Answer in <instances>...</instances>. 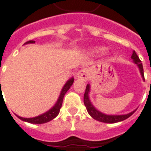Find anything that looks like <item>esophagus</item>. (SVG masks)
I'll list each match as a JSON object with an SVG mask.
<instances>
[{
  "label": "esophagus",
  "instance_id": "34e87169",
  "mask_svg": "<svg viewBox=\"0 0 151 151\" xmlns=\"http://www.w3.org/2000/svg\"><path fill=\"white\" fill-rule=\"evenodd\" d=\"M89 76H90V70L88 69H82L79 70L77 74L78 78L83 80V81H86L88 80Z\"/></svg>",
  "mask_w": 151,
  "mask_h": 151
}]
</instances>
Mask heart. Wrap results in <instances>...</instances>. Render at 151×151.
<instances>
[{
    "label": "heart",
    "instance_id": "1",
    "mask_svg": "<svg viewBox=\"0 0 151 151\" xmlns=\"http://www.w3.org/2000/svg\"><path fill=\"white\" fill-rule=\"evenodd\" d=\"M104 49H102V48H100V49H98V52H102Z\"/></svg>",
    "mask_w": 151,
    "mask_h": 151
}]
</instances>
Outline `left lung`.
<instances>
[{
  "mask_svg": "<svg viewBox=\"0 0 151 151\" xmlns=\"http://www.w3.org/2000/svg\"><path fill=\"white\" fill-rule=\"evenodd\" d=\"M132 59L133 60L134 63L137 64V66L139 67L140 73L142 74V77L145 80L142 64V61L139 59L138 56L135 52V51H133V55H132ZM89 90H90V86L87 85L86 87V91L85 94H84V104H85L86 110L88 111V113L90 114V116L93 117L95 120H99L100 122H104V123H116V122H120V121H122V120H126L127 118L131 116L135 112V111H133L132 112H130V113L126 114V115H120V116H108V115H105V114L102 113L100 111H99L97 109H95L94 108V106L91 104V103L89 99Z\"/></svg>",
  "mask_w": 151,
  "mask_h": 151,
  "instance_id": "left-lung-1",
  "label": "left lung"
}]
</instances>
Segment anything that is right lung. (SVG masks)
<instances>
[{
	"mask_svg": "<svg viewBox=\"0 0 151 151\" xmlns=\"http://www.w3.org/2000/svg\"><path fill=\"white\" fill-rule=\"evenodd\" d=\"M35 43L34 40H29V41L26 42L25 43ZM73 81H74V79L72 78L69 79V81L66 82V84L64 86V87H63L62 91H61V93H60V97L59 99H58L57 102H56V104H55V106H54L52 109H50L48 111H47V112H45V113L40 115V116H39L33 117V118H23V117L18 116V117L19 118V119H21L22 120H23V121H27V122H29V123H31V124L47 123V122H48V121H50V120H52V119H54V118H55V117L59 114L60 108H61V106H62V102H63V99H64V96H65V95L66 92L69 91V89L70 88V86L73 85Z\"/></svg>",
	"mask_w": 151,
	"mask_h": 151,
	"instance_id": "obj_1",
	"label": "right lung"
}]
</instances>
